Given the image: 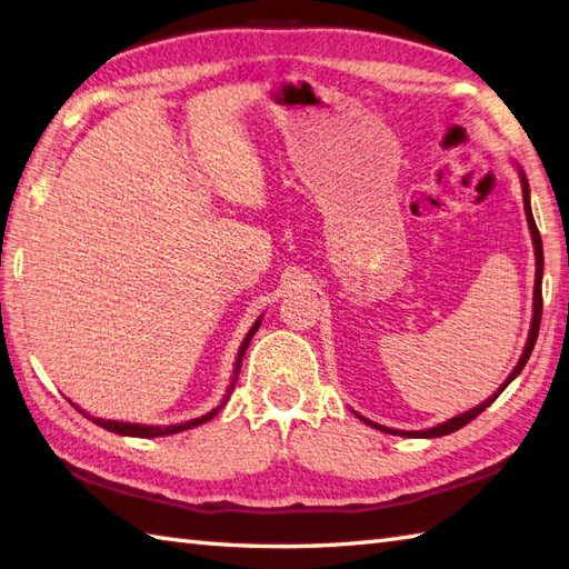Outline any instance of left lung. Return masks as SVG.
Listing matches in <instances>:
<instances>
[{"label":"left lung","mask_w":569,"mask_h":569,"mask_svg":"<svg viewBox=\"0 0 569 569\" xmlns=\"http://www.w3.org/2000/svg\"><path fill=\"white\" fill-rule=\"evenodd\" d=\"M518 176H521V188H523V210H526V220H528V229H530V237H533V251H536V286H533V320H530V330H528V340H526V347H523V355H521V359H518V365L513 367V371L509 373V379H506L497 391H493L487 401H481L477 408H469V410H465V413H459V416H455V418H450V420H445V422H440V426H435V428H428V430H393V428H386V426H379V422H371L369 418H365V416H359L361 420L367 422V426H371V428H377V430H383V432H391V435H401V438H440V435H450V432H455V430H459V428H465L469 420H475L481 410H487L493 401H497V398L503 393V389L506 386H509L518 373L523 371V367H526V361H528V357H530V352H533V347H536V340H538V330H540V316H542V241H540V232H538V227H536V220H533V210H530V188H528V178H526V173H523V168L518 166Z\"/></svg>","instance_id":"left-lung-1"}]
</instances>
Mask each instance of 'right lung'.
Listing matches in <instances>:
<instances>
[{"label":"right lung","mask_w":569,"mask_h":569,"mask_svg":"<svg viewBox=\"0 0 569 569\" xmlns=\"http://www.w3.org/2000/svg\"><path fill=\"white\" fill-rule=\"evenodd\" d=\"M259 325H261V318L251 325V330L247 332V337H244V340H241V345H239V352H237V359H234V369H232V381H229L227 393L222 396L220 406H214L212 410H208V413L200 416V418H192V420H186V422H176V426H143V422H124V420L94 418V416H90V413H84V410H80L78 406H76V408L80 410V413H82L84 418H90V420L94 422V426H100V428L110 430V432H117V435H127V438H163V435H176V432H183V430H190V428H198V426H202V422H208V420H212L217 413H220V408L229 401V396H232L237 377H239V369H241V359H244L247 347H249V342H251L253 332L259 330Z\"/></svg>","instance_id":"add662e5"}]
</instances>
